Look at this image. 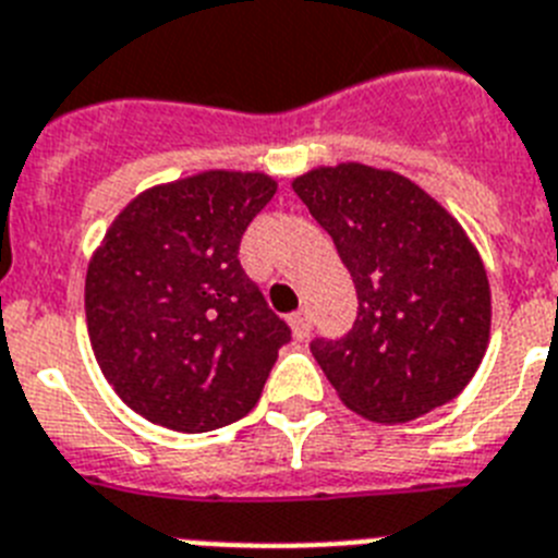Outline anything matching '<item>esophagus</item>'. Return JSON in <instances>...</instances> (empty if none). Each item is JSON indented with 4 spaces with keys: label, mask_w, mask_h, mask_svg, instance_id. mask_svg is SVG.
<instances>
[{
    "label": "esophagus",
    "mask_w": 558,
    "mask_h": 558,
    "mask_svg": "<svg viewBox=\"0 0 558 558\" xmlns=\"http://www.w3.org/2000/svg\"><path fill=\"white\" fill-rule=\"evenodd\" d=\"M289 326H292L294 337L306 339L308 331H312V319H308L306 312H294L292 317H289Z\"/></svg>",
    "instance_id": "obj_1"
}]
</instances>
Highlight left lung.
I'll list each match as a JSON object with an SVG mask.
<instances>
[{"label":"left lung","instance_id":"1","mask_svg":"<svg viewBox=\"0 0 558 558\" xmlns=\"http://www.w3.org/2000/svg\"><path fill=\"white\" fill-rule=\"evenodd\" d=\"M292 187L360 298L345 337L312 342L342 404L407 424L463 393L486 356L492 289L458 219L413 179L362 162L319 165Z\"/></svg>","mask_w":558,"mask_h":558}]
</instances>
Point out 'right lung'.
<instances>
[{
    "label": "right lung",
    "mask_w": 558,
    "mask_h": 558,
    "mask_svg": "<svg viewBox=\"0 0 558 558\" xmlns=\"http://www.w3.org/2000/svg\"><path fill=\"white\" fill-rule=\"evenodd\" d=\"M275 191L260 171L154 185L92 252V351L114 393L151 424L210 433L258 404L292 331L244 275L239 246Z\"/></svg>",
    "instance_id": "add662e5"
}]
</instances>
